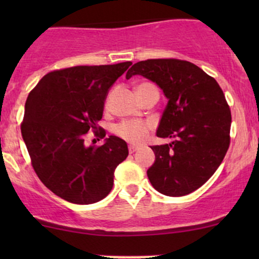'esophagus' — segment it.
<instances>
[{
    "label": "esophagus",
    "mask_w": 259,
    "mask_h": 259,
    "mask_svg": "<svg viewBox=\"0 0 259 259\" xmlns=\"http://www.w3.org/2000/svg\"><path fill=\"white\" fill-rule=\"evenodd\" d=\"M129 153H134V152H136V151L139 150V147L138 146H134V145H129Z\"/></svg>",
    "instance_id": "1"
}]
</instances>
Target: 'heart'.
I'll return each instance as SVG.
<instances>
[{
  "instance_id": "heart-1",
  "label": "heart",
  "mask_w": 259,
  "mask_h": 259,
  "mask_svg": "<svg viewBox=\"0 0 259 259\" xmlns=\"http://www.w3.org/2000/svg\"><path fill=\"white\" fill-rule=\"evenodd\" d=\"M153 88H156V86L151 84V82H141L136 88V91H138V95L140 97L142 95V92ZM108 101L109 96L107 97L106 105H108ZM151 130H152V124L148 120L144 119L121 120L118 124H115L114 127H113V133L115 134V136H118V138L124 140V141L134 145L144 142L147 139Z\"/></svg>"
}]
</instances>
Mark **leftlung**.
I'll return each instance as SVG.
<instances>
[{
  "mask_svg": "<svg viewBox=\"0 0 259 259\" xmlns=\"http://www.w3.org/2000/svg\"><path fill=\"white\" fill-rule=\"evenodd\" d=\"M152 80L167 96L157 136L171 144L151 146L156 160L147 177L157 191L179 197L194 192L215 173L230 145L231 112L214 78L177 58L147 59L127 70Z\"/></svg>",
  "mask_w": 259,
  "mask_h": 259,
  "instance_id": "1",
  "label": "left lung"
}]
</instances>
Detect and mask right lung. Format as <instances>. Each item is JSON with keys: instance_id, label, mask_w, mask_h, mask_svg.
I'll use <instances>...</instances> for the list:
<instances>
[{"instance_id": "obj_1", "label": "right lung", "mask_w": 259, "mask_h": 259, "mask_svg": "<svg viewBox=\"0 0 259 259\" xmlns=\"http://www.w3.org/2000/svg\"><path fill=\"white\" fill-rule=\"evenodd\" d=\"M133 63L76 65L47 73L29 94L20 130L31 165L53 194L76 204L105 198L114 170L127 157V145L109 136L86 146L85 135L106 136L99 120L108 89Z\"/></svg>"}]
</instances>
